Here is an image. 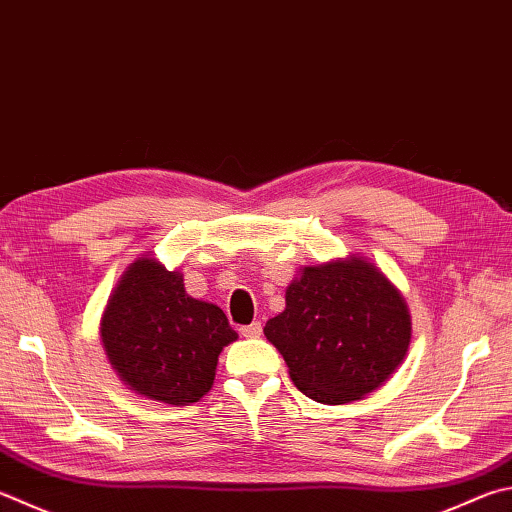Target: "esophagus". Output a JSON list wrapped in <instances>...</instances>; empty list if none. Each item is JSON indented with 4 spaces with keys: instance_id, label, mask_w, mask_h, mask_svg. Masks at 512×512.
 Wrapping results in <instances>:
<instances>
[{
    "instance_id": "esophagus-1",
    "label": "esophagus",
    "mask_w": 512,
    "mask_h": 512,
    "mask_svg": "<svg viewBox=\"0 0 512 512\" xmlns=\"http://www.w3.org/2000/svg\"><path fill=\"white\" fill-rule=\"evenodd\" d=\"M239 333L244 338H259L262 336V322H253V324H248V327H241Z\"/></svg>"
}]
</instances>
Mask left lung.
I'll use <instances>...</instances> for the list:
<instances>
[{"label":"left lung","instance_id":"8db88e82","mask_svg":"<svg viewBox=\"0 0 512 512\" xmlns=\"http://www.w3.org/2000/svg\"><path fill=\"white\" fill-rule=\"evenodd\" d=\"M410 331L401 293L358 257L306 266L286 288V309L264 327L295 387L327 405L383 385L403 362Z\"/></svg>","mask_w":512,"mask_h":512}]
</instances>
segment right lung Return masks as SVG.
Instances as JSON below:
<instances>
[{
  "label": "right lung",
  "mask_w": 512,
  "mask_h": 512,
  "mask_svg": "<svg viewBox=\"0 0 512 512\" xmlns=\"http://www.w3.org/2000/svg\"><path fill=\"white\" fill-rule=\"evenodd\" d=\"M100 333L118 376L134 392L167 405L197 403L208 394L221 349L237 340L219 306L194 300L183 277L152 257L127 268Z\"/></svg>",
  "instance_id": "obj_1"
}]
</instances>
